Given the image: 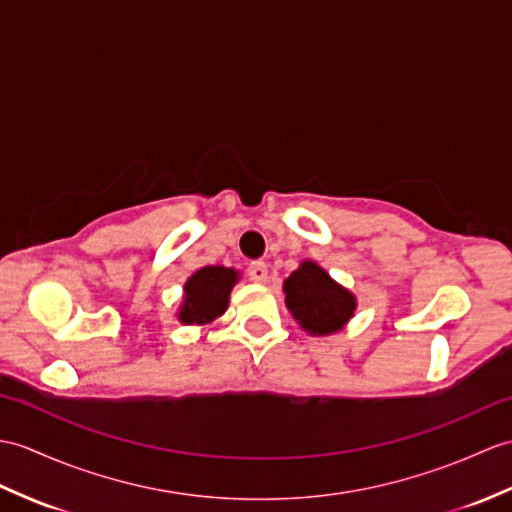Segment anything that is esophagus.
I'll use <instances>...</instances> for the list:
<instances>
[{
    "label": "esophagus",
    "instance_id": "1",
    "mask_svg": "<svg viewBox=\"0 0 512 512\" xmlns=\"http://www.w3.org/2000/svg\"><path fill=\"white\" fill-rule=\"evenodd\" d=\"M248 279L257 281V283H264L268 279V264H266V261H251V264H248Z\"/></svg>",
    "mask_w": 512,
    "mask_h": 512
}]
</instances>
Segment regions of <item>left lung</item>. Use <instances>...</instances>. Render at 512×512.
Instances as JSON below:
<instances>
[{
	"label": "left lung",
	"mask_w": 512,
	"mask_h": 512,
	"mask_svg": "<svg viewBox=\"0 0 512 512\" xmlns=\"http://www.w3.org/2000/svg\"><path fill=\"white\" fill-rule=\"evenodd\" d=\"M285 305L307 334H336L355 312V296L314 261H303L283 283Z\"/></svg>",
	"instance_id": "obj_1"
}]
</instances>
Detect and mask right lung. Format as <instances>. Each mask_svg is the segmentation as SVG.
<instances>
[{"label":"right lung","mask_w":512,"mask_h":512,"mask_svg":"<svg viewBox=\"0 0 512 512\" xmlns=\"http://www.w3.org/2000/svg\"><path fill=\"white\" fill-rule=\"evenodd\" d=\"M240 272L224 266H205L185 283V299L178 320L183 325H207L227 312L229 294Z\"/></svg>","instance_id":"right-lung-1"}]
</instances>
